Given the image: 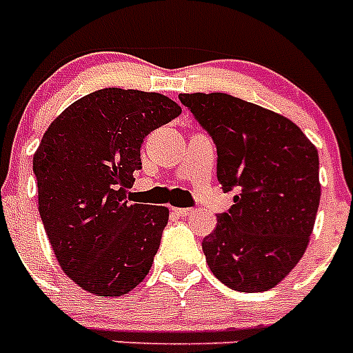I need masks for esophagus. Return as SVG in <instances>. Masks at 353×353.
Wrapping results in <instances>:
<instances>
[{
	"label": "esophagus",
	"mask_w": 353,
	"mask_h": 353,
	"mask_svg": "<svg viewBox=\"0 0 353 353\" xmlns=\"http://www.w3.org/2000/svg\"><path fill=\"white\" fill-rule=\"evenodd\" d=\"M173 214L179 215V217H189L192 214V208H180V207H174L173 208Z\"/></svg>",
	"instance_id": "34e87169"
}]
</instances>
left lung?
Wrapping results in <instances>:
<instances>
[{"mask_svg":"<svg viewBox=\"0 0 353 353\" xmlns=\"http://www.w3.org/2000/svg\"><path fill=\"white\" fill-rule=\"evenodd\" d=\"M217 148V180L236 189L203 239L207 263L236 292L281 283L310 244L320 205L318 150L292 120L228 93H180Z\"/></svg>","mask_w":353,"mask_h":353,"instance_id":"obj_1","label":"left lung"}]
</instances>
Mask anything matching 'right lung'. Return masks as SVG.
Instances as JSON below:
<instances>
[{
    "instance_id": "obj_1",
    "label": "right lung",
    "mask_w": 353,
    "mask_h": 353,
    "mask_svg": "<svg viewBox=\"0 0 353 353\" xmlns=\"http://www.w3.org/2000/svg\"><path fill=\"white\" fill-rule=\"evenodd\" d=\"M182 113L170 97L104 88L52 120L33 155L39 212L72 281L99 297H120L150 272L170 208L129 203L152 130Z\"/></svg>"
}]
</instances>
